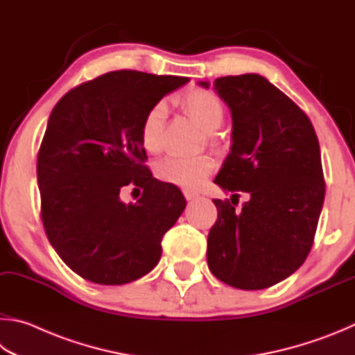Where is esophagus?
I'll list each match as a JSON object with an SVG mask.
<instances>
[{"label": "esophagus", "instance_id": "1", "mask_svg": "<svg viewBox=\"0 0 355 355\" xmlns=\"http://www.w3.org/2000/svg\"><path fill=\"white\" fill-rule=\"evenodd\" d=\"M184 196H185V198H187V201H195V200H196V198H198V196H200V195H198V193H195V191H190V190H184Z\"/></svg>", "mask_w": 355, "mask_h": 355}]
</instances>
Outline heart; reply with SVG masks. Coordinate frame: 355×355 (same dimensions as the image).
<instances>
[{
  "mask_svg": "<svg viewBox=\"0 0 355 355\" xmlns=\"http://www.w3.org/2000/svg\"><path fill=\"white\" fill-rule=\"evenodd\" d=\"M181 104L198 124L207 132L221 126L225 120V104L214 92L204 89H191L181 98ZM165 104L157 103L148 110L141 121L140 140L148 153L155 154L164 146ZM215 162L210 155L198 157H168L157 168L162 181L170 182L185 190L200 189L202 182L214 171Z\"/></svg>",
  "mask_w": 355,
  "mask_h": 355,
  "instance_id": "1",
  "label": "heart"
}]
</instances>
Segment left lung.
Here are the masks:
<instances>
[{
    "instance_id": "obj_1",
    "label": "left lung",
    "mask_w": 355,
    "mask_h": 355,
    "mask_svg": "<svg viewBox=\"0 0 355 355\" xmlns=\"http://www.w3.org/2000/svg\"><path fill=\"white\" fill-rule=\"evenodd\" d=\"M214 89L232 114L231 153L215 184L250 201L237 210L214 200L207 263L231 287L268 288L312 250L326 193L318 137L300 105L260 74L218 78Z\"/></svg>"
}]
</instances>
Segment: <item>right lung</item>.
Here are the masks:
<instances>
[{"label":"right lung","mask_w":355,"mask_h":355,"mask_svg":"<svg viewBox=\"0 0 355 355\" xmlns=\"http://www.w3.org/2000/svg\"><path fill=\"white\" fill-rule=\"evenodd\" d=\"M187 83L118 70L74 87L54 105L37 155L42 221L59 257L87 281L123 285L157 265L185 198L143 165L140 128L154 104ZM128 184L144 189L135 205L119 200Z\"/></svg>","instance_id":"add662e5"}]
</instances>
